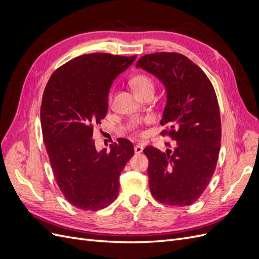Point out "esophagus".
<instances>
[{
    "instance_id": "34e87169",
    "label": "esophagus",
    "mask_w": 259,
    "mask_h": 259,
    "mask_svg": "<svg viewBox=\"0 0 259 259\" xmlns=\"http://www.w3.org/2000/svg\"><path fill=\"white\" fill-rule=\"evenodd\" d=\"M134 150H135V153H142L144 150V147L142 145H136L134 147Z\"/></svg>"
}]
</instances>
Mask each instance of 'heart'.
I'll return each mask as SVG.
<instances>
[{"instance_id":"b5f03b06","label":"heart","mask_w":259,"mask_h":259,"mask_svg":"<svg viewBox=\"0 0 259 259\" xmlns=\"http://www.w3.org/2000/svg\"><path fill=\"white\" fill-rule=\"evenodd\" d=\"M131 85L132 88L134 89L136 94L154 90L153 81L150 79V77L145 74H137L133 76L131 79ZM110 99H111V96H110Z\"/></svg>"}]
</instances>
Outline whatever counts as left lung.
Segmentation results:
<instances>
[{
    "label": "left lung",
    "mask_w": 259,
    "mask_h": 259,
    "mask_svg": "<svg viewBox=\"0 0 259 259\" xmlns=\"http://www.w3.org/2000/svg\"><path fill=\"white\" fill-rule=\"evenodd\" d=\"M136 67L165 86L161 124L167 127L161 134L175 140L174 148L165 152L151 146L144 149L150 191L164 204L191 205L206 189L221 150L222 123L215 90L206 74L182 54H148Z\"/></svg>",
    "instance_id": "8db88e82"
}]
</instances>
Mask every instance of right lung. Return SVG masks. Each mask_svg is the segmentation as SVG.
<instances>
[{"instance_id":"1","label":"right lung","mask_w":259,"mask_h":259,"mask_svg":"<svg viewBox=\"0 0 259 259\" xmlns=\"http://www.w3.org/2000/svg\"><path fill=\"white\" fill-rule=\"evenodd\" d=\"M135 59L136 55H82L59 67L44 90L43 140L59 189L76 208H105L119 194V177L134 146L120 138L110 151L98 152L93 130L107 114L113 80Z\"/></svg>"}]
</instances>
